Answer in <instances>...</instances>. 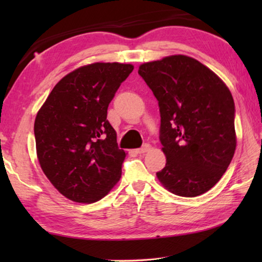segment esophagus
<instances>
[{"label": "esophagus", "mask_w": 262, "mask_h": 262, "mask_svg": "<svg viewBox=\"0 0 262 262\" xmlns=\"http://www.w3.org/2000/svg\"><path fill=\"white\" fill-rule=\"evenodd\" d=\"M149 150H150V144L145 143V144H144L143 147H142V148L136 149V150H135V152H136V154H144V152L149 151Z\"/></svg>", "instance_id": "1"}]
</instances>
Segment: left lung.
<instances>
[{
	"instance_id": "1",
	"label": "left lung",
	"mask_w": 262,
	"mask_h": 262,
	"mask_svg": "<svg viewBox=\"0 0 262 262\" xmlns=\"http://www.w3.org/2000/svg\"><path fill=\"white\" fill-rule=\"evenodd\" d=\"M161 113L166 156L157 178L171 193L194 198L219 183L236 150L234 103L224 82L201 62L171 55L140 66Z\"/></svg>"
}]
</instances>
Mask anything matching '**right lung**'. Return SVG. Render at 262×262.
Here are the masks:
<instances>
[{
	"mask_svg": "<svg viewBox=\"0 0 262 262\" xmlns=\"http://www.w3.org/2000/svg\"><path fill=\"white\" fill-rule=\"evenodd\" d=\"M132 64L83 66L61 79L34 121L37 156L52 185L69 200L92 203L120 180L126 152L119 149L107 107Z\"/></svg>",
	"mask_w": 262,
	"mask_h": 262,
	"instance_id": "add662e5",
	"label": "right lung"
}]
</instances>
